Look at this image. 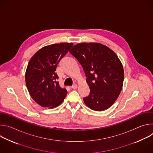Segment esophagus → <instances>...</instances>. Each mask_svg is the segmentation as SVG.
<instances>
[{
    "instance_id": "34e87169",
    "label": "esophagus",
    "mask_w": 153,
    "mask_h": 153,
    "mask_svg": "<svg viewBox=\"0 0 153 153\" xmlns=\"http://www.w3.org/2000/svg\"><path fill=\"white\" fill-rule=\"evenodd\" d=\"M71 88H73V89H76L77 88V85H76V84H74L72 86H71Z\"/></svg>"
}]
</instances>
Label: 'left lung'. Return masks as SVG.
<instances>
[{
    "instance_id": "left-lung-1",
    "label": "left lung",
    "mask_w": 153,
    "mask_h": 153,
    "mask_svg": "<svg viewBox=\"0 0 153 153\" xmlns=\"http://www.w3.org/2000/svg\"><path fill=\"white\" fill-rule=\"evenodd\" d=\"M70 53L79 62L90 93L83 98L91 110L100 111L111 106L122 89L124 71L116 53L99 43H80Z\"/></svg>"
}]
</instances>
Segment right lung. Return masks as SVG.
Returning <instances> with one entry per match:
<instances>
[{"label": "right lung", "instance_id": "right-lung-1", "mask_svg": "<svg viewBox=\"0 0 153 153\" xmlns=\"http://www.w3.org/2000/svg\"><path fill=\"white\" fill-rule=\"evenodd\" d=\"M73 46V43L45 46L31 58L25 72L26 85L32 99L41 106L56 108L66 97L67 91L60 86L55 71L60 60Z\"/></svg>", "mask_w": 153, "mask_h": 153}]
</instances>
